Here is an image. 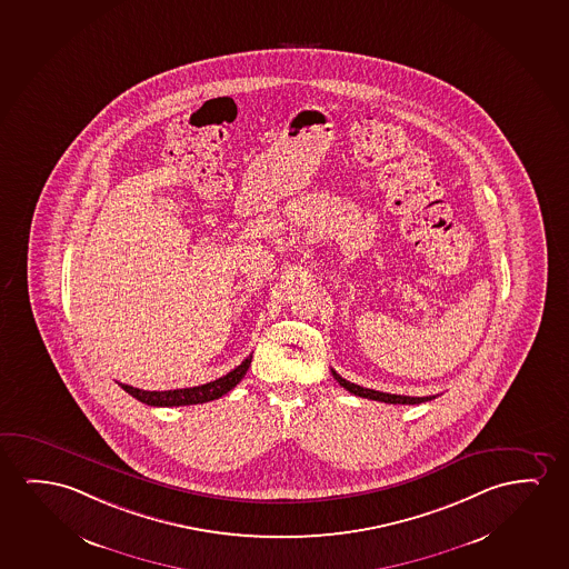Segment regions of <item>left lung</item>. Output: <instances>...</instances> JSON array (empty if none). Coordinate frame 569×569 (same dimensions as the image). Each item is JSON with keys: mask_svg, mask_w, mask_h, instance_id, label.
<instances>
[{"mask_svg": "<svg viewBox=\"0 0 569 569\" xmlns=\"http://www.w3.org/2000/svg\"><path fill=\"white\" fill-rule=\"evenodd\" d=\"M331 375L336 378L339 386H343L345 390L360 396V398H369V400L385 401V403H401V406H416V403H423V401L435 400L437 396H423V398H411V396H398V393L378 392V390H370V388H362L359 385H352L349 380L339 377L336 370L331 369Z\"/></svg>", "mask_w": 569, "mask_h": 569, "instance_id": "obj_1", "label": "left lung"}]
</instances>
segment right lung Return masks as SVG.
<instances>
[{
	"label": "right lung",
	"mask_w": 569,
	"mask_h": 569,
	"mask_svg": "<svg viewBox=\"0 0 569 569\" xmlns=\"http://www.w3.org/2000/svg\"><path fill=\"white\" fill-rule=\"evenodd\" d=\"M251 357L249 355L246 360L241 362L240 367H236L232 372H228L226 377L218 378L214 382H207V385L194 386V388H181V390H166V392H148V390H140V388H132L129 385H120L124 392H129L132 398L142 401L146 406H153V408H179V406H197V403H207V401L218 400L224 393L230 392L233 386L240 385L241 378L246 377L249 365H251Z\"/></svg>",
	"instance_id": "obj_1"
}]
</instances>
